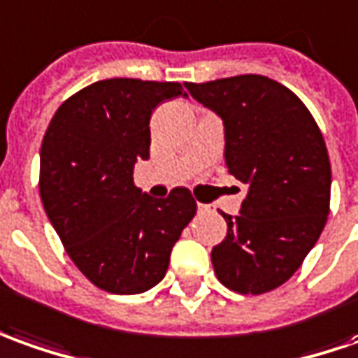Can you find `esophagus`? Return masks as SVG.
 Masks as SVG:
<instances>
[{
    "label": "esophagus",
    "mask_w": 358,
    "mask_h": 358,
    "mask_svg": "<svg viewBox=\"0 0 358 358\" xmlns=\"http://www.w3.org/2000/svg\"><path fill=\"white\" fill-rule=\"evenodd\" d=\"M196 208H199V212H206V210H210V206H208V204H203V203H199V204H196Z\"/></svg>",
    "instance_id": "1"
}]
</instances>
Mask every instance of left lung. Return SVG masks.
Listing matches in <instances>:
<instances>
[{
  "label": "left lung",
  "mask_w": 358,
  "mask_h": 358,
  "mask_svg": "<svg viewBox=\"0 0 358 358\" xmlns=\"http://www.w3.org/2000/svg\"><path fill=\"white\" fill-rule=\"evenodd\" d=\"M224 120L226 167L245 183L240 216L214 245V273L240 294L285 285L315 245L329 214L331 165L312 113L278 81L245 73L185 83Z\"/></svg>",
  "instance_id": "8db88e82"
}]
</instances>
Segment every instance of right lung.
Wrapping results in <instances>:
<instances>
[{"instance_id": "1", "label": "right lung", "mask_w": 358, "mask_h": 358, "mask_svg": "<svg viewBox=\"0 0 358 358\" xmlns=\"http://www.w3.org/2000/svg\"><path fill=\"white\" fill-rule=\"evenodd\" d=\"M187 97L177 81H95L54 113L41 148V199L64 250L95 287L140 294L165 277L169 255L196 214L185 187L152 199L134 185L150 157V118Z\"/></svg>"}]
</instances>
